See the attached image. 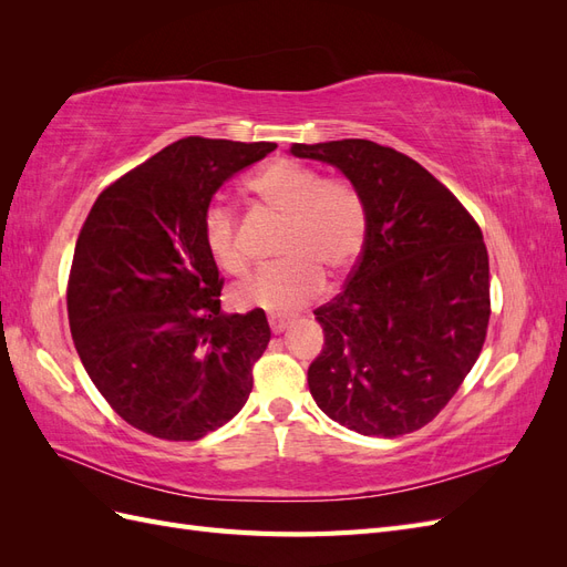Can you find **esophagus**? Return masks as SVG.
<instances>
[{"mask_svg":"<svg viewBox=\"0 0 567 567\" xmlns=\"http://www.w3.org/2000/svg\"><path fill=\"white\" fill-rule=\"evenodd\" d=\"M296 317L293 315H281V312H269L267 315V321H269V326H271V331L274 333H281V331H286L288 329V323L293 321Z\"/></svg>","mask_w":567,"mask_h":567,"instance_id":"34e87169","label":"esophagus"}]
</instances>
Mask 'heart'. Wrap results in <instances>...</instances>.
Listing matches in <instances>:
<instances>
[{"label": "heart", "instance_id": "b5f03b06", "mask_svg": "<svg viewBox=\"0 0 567 567\" xmlns=\"http://www.w3.org/2000/svg\"><path fill=\"white\" fill-rule=\"evenodd\" d=\"M248 188L284 217L279 238L284 260L238 286L234 290L238 305L293 310L319 296L323 269L342 274L357 262L367 238V210L350 184L326 182L312 167L279 161L250 179ZM203 244L217 267L231 277L244 279L250 271L236 213L227 205L213 203L203 213Z\"/></svg>", "mask_w": 567, "mask_h": 567}]
</instances>
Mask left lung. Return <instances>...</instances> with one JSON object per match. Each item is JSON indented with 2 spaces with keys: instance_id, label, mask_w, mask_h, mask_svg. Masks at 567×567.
<instances>
[{
  "instance_id": "8db88e82",
  "label": "left lung",
  "mask_w": 567,
  "mask_h": 567,
  "mask_svg": "<svg viewBox=\"0 0 567 567\" xmlns=\"http://www.w3.org/2000/svg\"><path fill=\"white\" fill-rule=\"evenodd\" d=\"M338 167L367 210L348 286L315 310L323 348L307 383L326 416L373 437L431 423L485 346L489 257L473 215L404 153L369 140L293 144Z\"/></svg>"
}]
</instances>
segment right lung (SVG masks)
Masks as SVG:
<instances>
[{"label":"right lung","instance_id":"obj_1","mask_svg":"<svg viewBox=\"0 0 567 567\" xmlns=\"http://www.w3.org/2000/svg\"><path fill=\"white\" fill-rule=\"evenodd\" d=\"M277 148L186 136L109 184L80 229L68 321L84 371L120 419L194 442L231 421L271 338L262 310L225 315L203 213Z\"/></svg>","mask_w":567,"mask_h":567}]
</instances>
